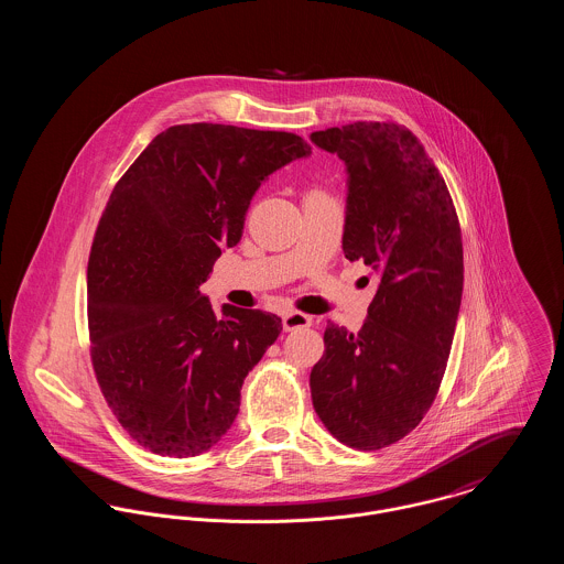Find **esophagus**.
<instances>
[{"label": "esophagus", "instance_id": "obj_1", "mask_svg": "<svg viewBox=\"0 0 564 564\" xmlns=\"http://www.w3.org/2000/svg\"><path fill=\"white\" fill-rule=\"evenodd\" d=\"M282 325L286 332H295V329H304V327H311L313 325V317L304 315V313H297V311H289L282 315Z\"/></svg>", "mask_w": 564, "mask_h": 564}]
</instances>
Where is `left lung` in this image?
Instances as JSON below:
<instances>
[{
	"instance_id": "1",
	"label": "left lung",
	"mask_w": 564,
	"mask_h": 564,
	"mask_svg": "<svg viewBox=\"0 0 564 564\" xmlns=\"http://www.w3.org/2000/svg\"><path fill=\"white\" fill-rule=\"evenodd\" d=\"M311 141L347 166L345 258L380 278L356 334L327 322L313 405L340 443L382 449L412 432L438 393L463 300L460 224L408 128L358 121Z\"/></svg>"
}]
</instances>
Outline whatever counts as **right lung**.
<instances>
[{
  "mask_svg": "<svg viewBox=\"0 0 564 564\" xmlns=\"http://www.w3.org/2000/svg\"><path fill=\"white\" fill-rule=\"evenodd\" d=\"M308 154L291 132L184 123L112 188L86 271L90 360L112 414L152 454L199 456L235 423L282 319L228 304L217 319L199 286L241 241L258 186Z\"/></svg>",
  "mask_w": 564,
  "mask_h": 564,
  "instance_id": "obj_1",
  "label": "right lung"
}]
</instances>
